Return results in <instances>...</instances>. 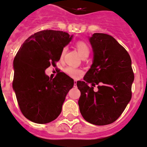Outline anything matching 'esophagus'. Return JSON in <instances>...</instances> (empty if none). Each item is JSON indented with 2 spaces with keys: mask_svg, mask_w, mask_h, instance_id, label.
Here are the masks:
<instances>
[{
  "mask_svg": "<svg viewBox=\"0 0 147 147\" xmlns=\"http://www.w3.org/2000/svg\"><path fill=\"white\" fill-rule=\"evenodd\" d=\"M74 87H77V81L76 80H75V81H74Z\"/></svg>",
  "mask_w": 147,
  "mask_h": 147,
  "instance_id": "1",
  "label": "esophagus"
}]
</instances>
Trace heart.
I'll return each mask as SVG.
<instances>
[{
    "label": "heart",
    "mask_w": 147,
    "mask_h": 147,
    "mask_svg": "<svg viewBox=\"0 0 147 147\" xmlns=\"http://www.w3.org/2000/svg\"><path fill=\"white\" fill-rule=\"evenodd\" d=\"M76 47L80 53V55H81L83 57H86L90 55V49L88 45L84 41L82 40H79L76 42L75 44ZM66 50H67V47H63L61 52V57H62L66 53ZM64 72L67 74L68 75H69L70 77H73V78H77L80 75L82 74V70L79 68L72 67V66H67L64 69Z\"/></svg>",
    "instance_id": "obj_1"
}]
</instances>
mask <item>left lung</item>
Wrapping results in <instances>:
<instances>
[{"label":"left lung","mask_w":147,"mask_h":147,"mask_svg":"<svg viewBox=\"0 0 147 147\" xmlns=\"http://www.w3.org/2000/svg\"><path fill=\"white\" fill-rule=\"evenodd\" d=\"M94 62L78 81V104L85 121L96 125H109L121 116L131 98L134 75L128 52L111 35L94 33L90 38ZM96 85L97 91L93 88Z\"/></svg>","instance_id":"8db88e82"}]
</instances>
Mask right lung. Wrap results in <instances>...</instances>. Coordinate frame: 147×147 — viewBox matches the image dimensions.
<instances>
[{"label":"right lung","instance_id":"1","mask_svg":"<svg viewBox=\"0 0 147 147\" xmlns=\"http://www.w3.org/2000/svg\"><path fill=\"white\" fill-rule=\"evenodd\" d=\"M72 37L63 31H39L24 42L15 57L13 88L22 113L34 123L55 120L73 87L74 80L64 72H59L53 79L45 73L60 60L63 47Z\"/></svg>","mask_w":147,"mask_h":147}]
</instances>
